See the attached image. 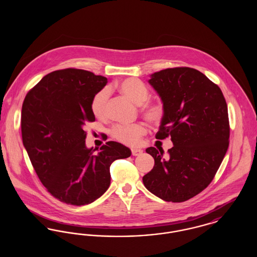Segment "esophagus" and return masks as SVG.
Listing matches in <instances>:
<instances>
[{"instance_id": "34e87169", "label": "esophagus", "mask_w": 257, "mask_h": 257, "mask_svg": "<svg viewBox=\"0 0 257 257\" xmlns=\"http://www.w3.org/2000/svg\"><path fill=\"white\" fill-rule=\"evenodd\" d=\"M131 152H132L133 156H140V155L143 154V150L142 149H138V148H133L131 150Z\"/></svg>"}]
</instances>
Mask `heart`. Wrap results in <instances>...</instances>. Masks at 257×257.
Wrapping results in <instances>:
<instances>
[{
	"label": "heart",
	"instance_id": "heart-1",
	"mask_svg": "<svg viewBox=\"0 0 257 257\" xmlns=\"http://www.w3.org/2000/svg\"><path fill=\"white\" fill-rule=\"evenodd\" d=\"M118 90L126 98L137 105H142L147 101L150 92L147 86L139 79L127 78L121 81ZM109 99L108 89H102L92 99L91 111L97 118H103L106 114V106ZM142 111L146 119L149 122L158 124L165 115L164 104L160 101H153L143 105ZM147 134V128L143 124L134 125H116L111 130V136L119 143L127 146H138L142 138Z\"/></svg>",
	"mask_w": 257,
	"mask_h": 257
}]
</instances>
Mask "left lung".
<instances>
[{
    "label": "left lung",
    "mask_w": 257,
    "mask_h": 257,
    "mask_svg": "<svg viewBox=\"0 0 257 257\" xmlns=\"http://www.w3.org/2000/svg\"><path fill=\"white\" fill-rule=\"evenodd\" d=\"M148 82L165 107L155 137H171L173 147L166 155L163 148H147L155 164L143 181L163 200L183 202L212 182L227 151V105L220 87L194 68H167Z\"/></svg>",
    "instance_id": "left-lung-1"
}]
</instances>
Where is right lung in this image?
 Segmentation results:
<instances>
[{
    "label": "right lung",
    "instance_id": "obj_1",
    "mask_svg": "<svg viewBox=\"0 0 257 257\" xmlns=\"http://www.w3.org/2000/svg\"><path fill=\"white\" fill-rule=\"evenodd\" d=\"M107 83L106 77L66 68L44 76L25 97L23 145L39 180L61 202H93L110 186L111 163L131 156V150L116 142L99 149L86 147L83 127L95 120L91 102Z\"/></svg>",
    "mask_w": 257,
    "mask_h": 257
}]
</instances>
